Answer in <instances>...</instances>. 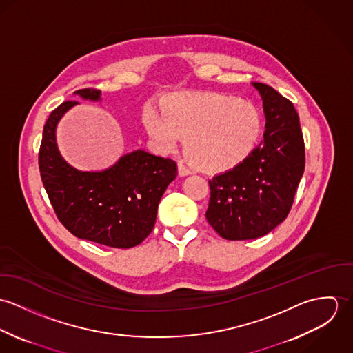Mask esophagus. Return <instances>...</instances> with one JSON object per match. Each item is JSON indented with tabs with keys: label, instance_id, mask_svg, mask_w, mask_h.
<instances>
[{
	"label": "esophagus",
	"instance_id": "esophagus-1",
	"mask_svg": "<svg viewBox=\"0 0 353 353\" xmlns=\"http://www.w3.org/2000/svg\"><path fill=\"white\" fill-rule=\"evenodd\" d=\"M178 172H179V175H181V176H185V175L192 174V170H190V168H188L182 161H179V163H178Z\"/></svg>",
	"mask_w": 353,
	"mask_h": 353
}]
</instances>
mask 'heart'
I'll return each instance as SVG.
<instances>
[{
  "label": "heart",
  "instance_id": "obj_1",
  "mask_svg": "<svg viewBox=\"0 0 353 353\" xmlns=\"http://www.w3.org/2000/svg\"><path fill=\"white\" fill-rule=\"evenodd\" d=\"M144 122L152 139L165 148L185 137L186 156L208 172L241 164L262 133V115L254 103L214 92L171 95L163 112L150 108Z\"/></svg>",
  "mask_w": 353,
  "mask_h": 353
}]
</instances>
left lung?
Here are the masks:
<instances>
[{
	"label": "left lung",
	"instance_id": "obj_1",
	"mask_svg": "<svg viewBox=\"0 0 353 353\" xmlns=\"http://www.w3.org/2000/svg\"><path fill=\"white\" fill-rule=\"evenodd\" d=\"M254 87L263 101L265 139L246 160L209 181L205 216L227 241L263 236L284 221L305 165L299 115L292 101L266 84L254 83Z\"/></svg>",
	"mask_w": 353,
	"mask_h": 353
}]
</instances>
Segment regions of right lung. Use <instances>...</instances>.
Instances as JSON below:
<instances>
[{
  "label": "right lung",
  "mask_w": 353,
  "mask_h": 353,
  "mask_svg": "<svg viewBox=\"0 0 353 353\" xmlns=\"http://www.w3.org/2000/svg\"><path fill=\"white\" fill-rule=\"evenodd\" d=\"M84 99L98 101L95 88L77 90ZM77 101H68L51 111L39 148V171L51 206L62 225L80 239L130 249L153 230L157 205L176 176V163L145 151L125 154L101 172L70 167L55 144L59 118Z\"/></svg>",
  "instance_id": "1"
}]
</instances>
